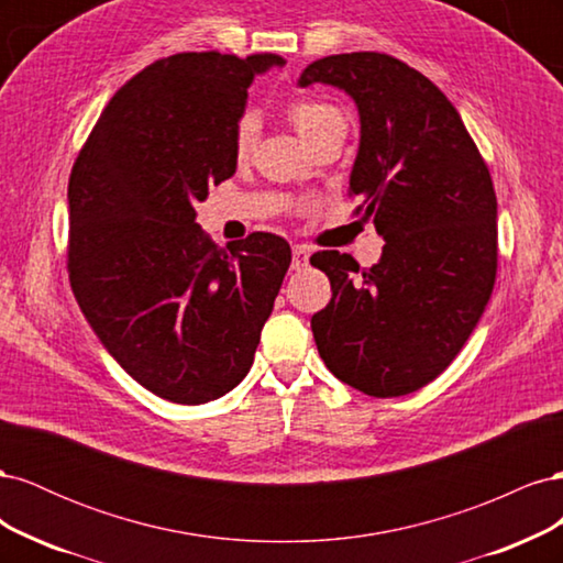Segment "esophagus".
Instances as JSON below:
<instances>
[{
  "mask_svg": "<svg viewBox=\"0 0 563 563\" xmlns=\"http://www.w3.org/2000/svg\"><path fill=\"white\" fill-rule=\"evenodd\" d=\"M308 263H310V249L302 246V244H296L294 246V263H291V267L294 269H305V267H308Z\"/></svg>",
  "mask_w": 563,
  "mask_h": 563,
  "instance_id": "34e87169",
  "label": "esophagus"
}]
</instances>
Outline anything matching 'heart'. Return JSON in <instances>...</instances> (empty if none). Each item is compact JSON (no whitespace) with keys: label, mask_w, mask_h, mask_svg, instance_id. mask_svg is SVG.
<instances>
[{"label":"heart","mask_w":563,"mask_h":563,"mask_svg":"<svg viewBox=\"0 0 563 563\" xmlns=\"http://www.w3.org/2000/svg\"><path fill=\"white\" fill-rule=\"evenodd\" d=\"M286 112L305 143L314 139V135L323 129L345 124L343 112L331 103H323V100H294V103L286 108ZM255 141H258V119L253 114H244L234 126L236 159H246L251 155Z\"/></svg>","instance_id":"b5f03b06"}]
</instances>
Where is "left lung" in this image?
I'll list each match as a JSON object with an SVG mask.
<instances>
[{
  "label": "left lung",
  "instance_id": "8db88e82",
  "mask_svg": "<svg viewBox=\"0 0 563 563\" xmlns=\"http://www.w3.org/2000/svg\"><path fill=\"white\" fill-rule=\"evenodd\" d=\"M327 84L360 112L350 192L385 240L380 263L319 251L331 302L314 343L338 380L401 397L463 350L496 284L498 201L488 168L451 100L406 63L360 51L310 63L298 87Z\"/></svg>",
  "mask_w": 563,
  "mask_h": 563
}]
</instances>
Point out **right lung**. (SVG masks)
<instances>
[{
    "label": "right lung",
    "instance_id": "add662e5",
    "mask_svg": "<svg viewBox=\"0 0 563 563\" xmlns=\"http://www.w3.org/2000/svg\"><path fill=\"white\" fill-rule=\"evenodd\" d=\"M282 63L216 51L152 63L112 96L73 166L75 298L112 360L174 404L244 380L291 265L277 234L218 249L195 209L234 176L246 89Z\"/></svg>",
    "mask_w": 563,
    "mask_h": 563
}]
</instances>
